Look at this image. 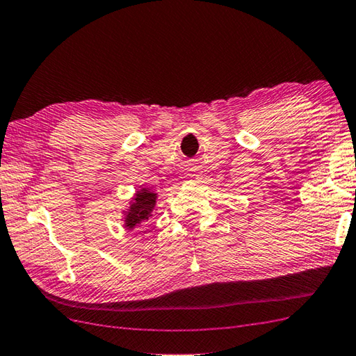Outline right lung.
Instances as JSON below:
<instances>
[{"instance_id":"1","label":"right lung","mask_w":356,"mask_h":356,"mask_svg":"<svg viewBox=\"0 0 356 356\" xmlns=\"http://www.w3.org/2000/svg\"><path fill=\"white\" fill-rule=\"evenodd\" d=\"M158 193H155L147 187L136 191L135 197L130 200V204L124 211V226L129 231H133L135 227H139L144 221L152 217L153 209L156 207Z\"/></svg>"}]
</instances>
